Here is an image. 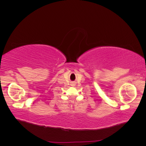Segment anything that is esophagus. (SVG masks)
Instances as JSON below:
<instances>
[{"instance_id": "obj_1", "label": "esophagus", "mask_w": 146, "mask_h": 146, "mask_svg": "<svg viewBox=\"0 0 146 146\" xmlns=\"http://www.w3.org/2000/svg\"><path fill=\"white\" fill-rule=\"evenodd\" d=\"M72 86H75V83H72Z\"/></svg>"}]
</instances>
